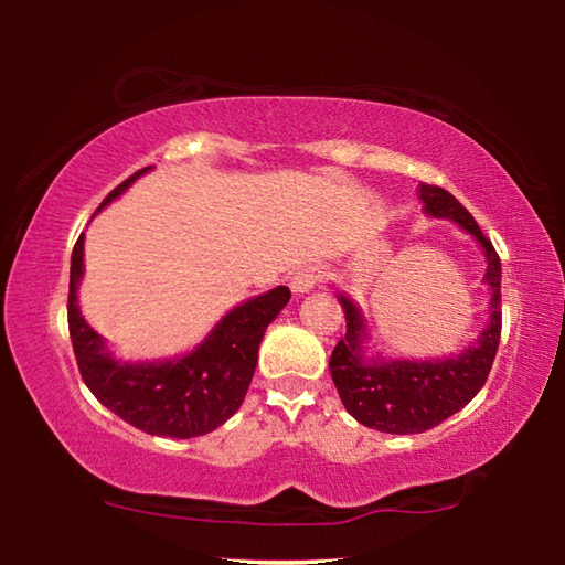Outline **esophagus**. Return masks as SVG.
Here are the masks:
<instances>
[{
    "instance_id": "1",
    "label": "esophagus",
    "mask_w": 565,
    "mask_h": 565,
    "mask_svg": "<svg viewBox=\"0 0 565 565\" xmlns=\"http://www.w3.org/2000/svg\"><path fill=\"white\" fill-rule=\"evenodd\" d=\"M321 269H317V266H303V269L296 271L291 276V291L294 294H306L311 291L313 286H317L321 281Z\"/></svg>"
}]
</instances>
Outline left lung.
Instances as JSON below:
<instances>
[{"instance_id": "left-lung-1", "label": "left lung", "mask_w": 565, "mask_h": 565, "mask_svg": "<svg viewBox=\"0 0 565 565\" xmlns=\"http://www.w3.org/2000/svg\"><path fill=\"white\" fill-rule=\"evenodd\" d=\"M418 199L424 202L428 216L451 218L481 244L489 264L483 281L493 291L491 321L478 337L476 347H468L454 359L366 361L361 347L366 331L359 306L343 294L339 296L347 317V337L333 349L329 369L341 404L359 424L398 436L424 434L461 411L483 388L501 341V259L493 244L483 236L468 209L446 189L420 181Z\"/></svg>"}]
</instances>
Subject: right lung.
Listing matches in <instances>:
<instances>
[{
  "instance_id": "1",
  "label": "right lung",
  "mask_w": 565,
  "mask_h": 565,
  "mask_svg": "<svg viewBox=\"0 0 565 565\" xmlns=\"http://www.w3.org/2000/svg\"><path fill=\"white\" fill-rule=\"evenodd\" d=\"M147 171L149 167L121 181L99 209L114 202L134 179ZM82 274L84 234L76 238L72 252L70 301H66L70 337L84 384L99 398V404L134 428L169 438L204 436L236 414L252 384L264 331L291 299L286 286H276L228 311L186 356L129 363L114 359L104 347V339L84 321L76 303Z\"/></svg>"
}]
</instances>
